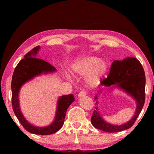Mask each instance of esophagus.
<instances>
[{"label":"esophagus","mask_w":154,"mask_h":154,"mask_svg":"<svg viewBox=\"0 0 154 154\" xmlns=\"http://www.w3.org/2000/svg\"><path fill=\"white\" fill-rule=\"evenodd\" d=\"M85 95H87V92L85 90H83V91H81V92L79 93L78 96H79V97H82V96H85Z\"/></svg>","instance_id":"esophagus-1"}]
</instances>
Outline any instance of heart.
<instances>
[{
    "mask_svg": "<svg viewBox=\"0 0 154 154\" xmlns=\"http://www.w3.org/2000/svg\"><path fill=\"white\" fill-rule=\"evenodd\" d=\"M106 64L100 58L94 56L82 58L72 66V71L79 75H86V80L90 85H95L106 71Z\"/></svg>",
    "mask_w": 154,
    "mask_h": 154,
    "instance_id": "obj_1",
    "label": "heart"
}]
</instances>
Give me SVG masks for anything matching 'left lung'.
Instances as JSON below:
<instances>
[{
    "instance_id": "obj_1",
    "label": "left lung",
    "mask_w": 154,
    "mask_h": 154,
    "mask_svg": "<svg viewBox=\"0 0 154 154\" xmlns=\"http://www.w3.org/2000/svg\"><path fill=\"white\" fill-rule=\"evenodd\" d=\"M100 83L106 86L117 85L124 89L136 99L137 107L131 120L121 126H115L106 123L100 118L96 106L91 118L92 124L96 128L107 132H120L130 128L140 114L145 100V75L141 64L135 58L114 61L107 77L101 80Z\"/></svg>"
}]
</instances>
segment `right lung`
<instances>
[{
	"mask_svg": "<svg viewBox=\"0 0 154 154\" xmlns=\"http://www.w3.org/2000/svg\"><path fill=\"white\" fill-rule=\"evenodd\" d=\"M39 49L40 47L38 45L31 49L15 67L11 81L12 106L18 120L28 132L35 134L48 135L55 133L61 128L64 124L67 109L75 100V98L72 94H69L62 96L59 98L56 119L50 126L45 128L36 127L26 120L20 111L18 100V93L21 86L36 75L43 72L56 71V68L49 62L42 59L35 58Z\"/></svg>",
	"mask_w": 154,
	"mask_h": 154,
	"instance_id": "add662e5",
	"label": "right lung"
}]
</instances>
